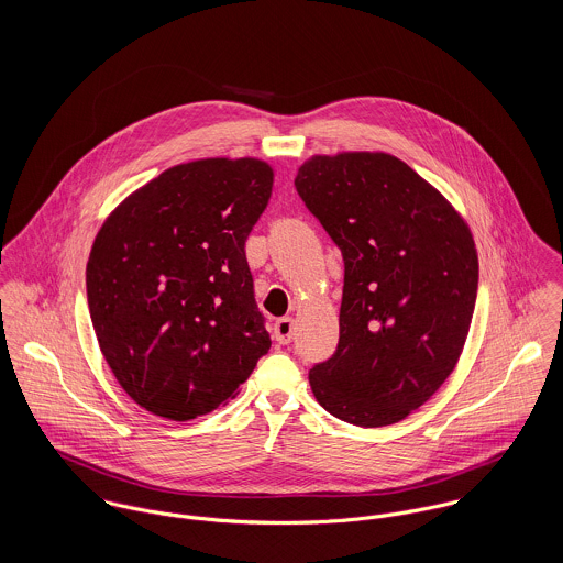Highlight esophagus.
Segmentation results:
<instances>
[{
    "label": "esophagus",
    "mask_w": 563,
    "mask_h": 563,
    "mask_svg": "<svg viewBox=\"0 0 563 563\" xmlns=\"http://www.w3.org/2000/svg\"><path fill=\"white\" fill-rule=\"evenodd\" d=\"M275 331V340L277 342H282V344H288L290 340H292V335H295V319L292 317H284V319H279V321L275 322V327H273Z\"/></svg>",
    "instance_id": "obj_1"
}]
</instances>
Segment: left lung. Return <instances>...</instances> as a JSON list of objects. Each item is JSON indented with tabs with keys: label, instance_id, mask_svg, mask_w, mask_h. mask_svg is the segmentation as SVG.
<instances>
[{
	"label": "left lung",
	"instance_id": "1",
	"mask_svg": "<svg viewBox=\"0 0 563 563\" xmlns=\"http://www.w3.org/2000/svg\"><path fill=\"white\" fill-rule=\"evenodd\" d=\"M295 186L344 260L340 340L312 366V393L344 422H399L435 395L464 349L479 286L473 234L390 154L314 156Z\"/></svg>",
	"mask_w": 563,
	"mask_h": 563
}]
</instances>
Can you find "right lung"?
<instances>
[{
	"label": "right lung",
	"instance_id": "right-lung-1",
	"mask_svg": "<svg viewBox=\"0 0 563 563\" xmlns=\"http://www.w3.org/2000/svg\"><path fill=\"white\" fill-rule=\"evenodd\" d=\"M273 190L255 158L166 168L101 225L86 264L99 349L147 411L190 420L225 405L268 353L244 242Z\"/></svg>",
	"mask_w": 563,
	"mask_h": 563
}]
</instances>
